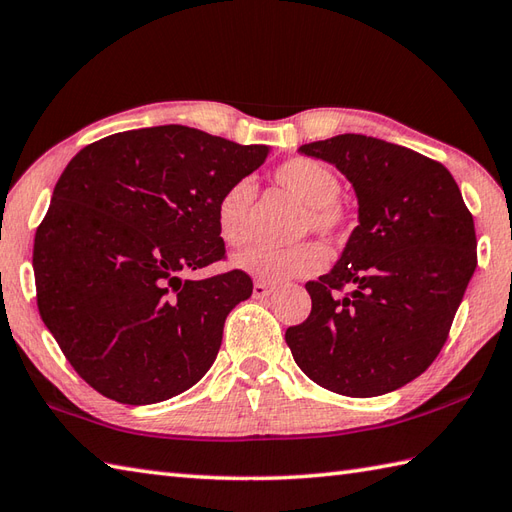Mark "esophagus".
<instances>
[{
	"mask_svg": "<svg viewBox=\"0 0 512 512\" xmlns=\"http://www.w3.org/2000/svg\"><path fill=\"white\" fill-rule=\"evenodd\" d=\"M270 292H273V286L264 284V281H255V284H253V297H257V299L268 297Z\"/></svg>",
	"mask_w": 512,
	"mask_h": 512,
	"instance_id": "obj_1",
	"label": "esophagus"
}]
</instances>
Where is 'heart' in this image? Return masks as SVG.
I'll use <instances>...</instances> for the list:
<instances>
[{
  "mask_svg": "<svg viewBox=\"0 0 512 512\" xmlns=\"http://www.w3.org/2000/svg\"><path fill=\"white\" fill-rule=\"evenodd\" d=\"M279 187L303 204L301 233H317L325 239H339L352 222V213L339 198L341 180L334 169L314 158H292L275 169ZM255 182L237 178L215 202V226L222 242L242 246L250 239V209L255 200ZM233 266L250 277L264 281H286L319 273L325 266V250L314 242L290 248L250 246L233 257Z\"/></svg>",
  "mask_w": 512,
  "mask_h": 512,
  "instance_id": "obj_1",
  "label": "heart"
}]
</instances>
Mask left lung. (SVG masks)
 <instances>
[{
  "label": "left lung",
  "instance_id": "obj_1",
  "mask_svg": "<svg viewBox=\"0 0 512 512\" xmlns=\"http://www.w3.org/2000/svg\"><path fill=\"white\" fill-rule=\"evenodd\" d=\"M299 151L352 182L358 226L330 273L306 284L310 317L286 343L301 372L334 394H389L447 341L477 266L473 215L449 169L413 149L341 134Z\"/></svg>",
  "mask_w": 512,
  "mask_h": 512
}]
</instances>
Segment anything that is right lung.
Masks as SVG:
<instances>
[{"label":"right lung","mask_w":512,"mask_h":512,"mask_svg":"<svg viewBox=\"0 0 512 512\" xmlns=\"http://www.w3.org/2000/svg\"><path fill=\"white\" fill-rule=\"evenodd\" d=\"M266 156V145L160 125L96 140L68 162L35 235L37 306L99 394L151 405L209 372L253 281L244 270L182 275L224 259L215 202Z\"/></svg>","instance_id":"1"}]
</instances>
